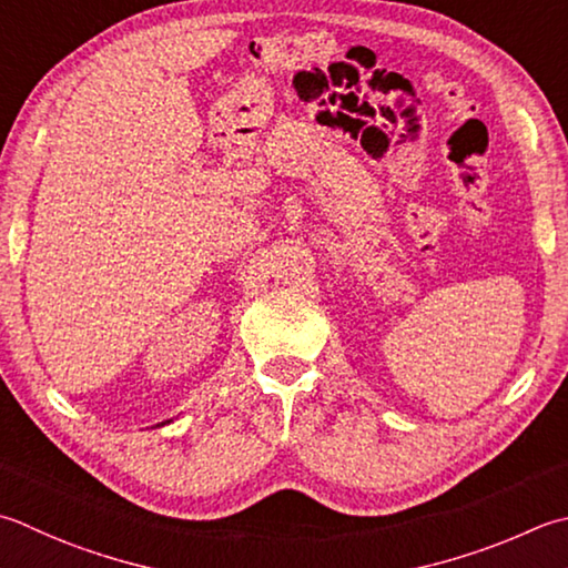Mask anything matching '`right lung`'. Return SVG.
I'll use <instances>...</instances> for the list:
<instances>
[{
    "instance_id": "1",
    "label": "right lung",
    "mask_w": 568,
    "mask_h": 568,
    "mask_svg": "<svg viewBox=\"0 0 568 568\" xmlns=\"http://www.w3.org/2000/svg\"><path fill=\"white\" fill-rule=\"evenodd\" d=\"M164 424H170V420H164Z\"/></svg>"
}]
</instances>
